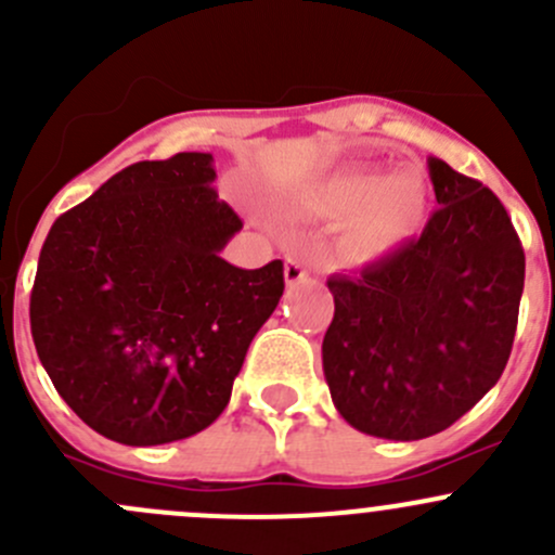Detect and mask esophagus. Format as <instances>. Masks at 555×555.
Returning a JSON list of instances; mask_svg holds the SVG:
<instances>
[{"label": "esophagus", "instance_id": "esophagus-1", "mask_svg": "<svg viewBox=\"0 0 555 555\" xmlns=\"http://www.w3.org/2000/svg\"><path fill=\"white\" fill-rule=\"evenodd\" d=\"M284 282H287V287H295V284L309 282V271H306L304 262L295 260V257H289L287 266H284Z\"/></svg>", "mask_w": 555, "mask_h": 555}]
</instances>
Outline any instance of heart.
<instances>
[{"label": "heart", "mask_w": 555, "mask_h": 555, "mask_svg": "<svg viewBox=\"0 0 555 555\" xmlns=\"http://www.w3.org/2000/svg\"><path fill=\"white\" fill-rule=\"evenodd\" d=\"M300 209L340 222L335 255L344 266L389 260L422 233L429 215L427 179L416 171L338 169L300 190Z\"/></svg>", "instance_id": "1"}]
</instances>
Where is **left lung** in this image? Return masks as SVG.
Instances as JSON below:
<instances>
[{"instance_id": "obj_1", "label": "left lung", "mask_w": 555, "mask_h": 555, "mask_svg": "<svg viewBox=\"0 0 555 555\" xmlns=\"http://www.w3.org/2000/svg\"><path fill=\"white\" fill-rule=\"evenodd\" d=\"M440 209L422 238L357 276H330L324 382L360 433L422 440L500 382L516 338L524 249L489 188L429 160Z\"/></svg>"}]
</instances>
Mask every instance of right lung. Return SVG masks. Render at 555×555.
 <instances>
[{
    "label": "right lung",
    "mask_w": 555,
    "mask_h": 555,
    "mask_svg": "<svg viewBox=\"0 0 555 555\" xmlns=\"http://www.w3.org/2000/svg\"><path fill=\"white\" fill-rule=\"evenodd\" d=\"M211 153L142 160L61 215L39 251L31 338L66 405L122 446L209 427L231 400L284 266L220 251L242 231L211 188Z\"/></svg>",
    "instance_id": "add662e5"
}]
</instances>
